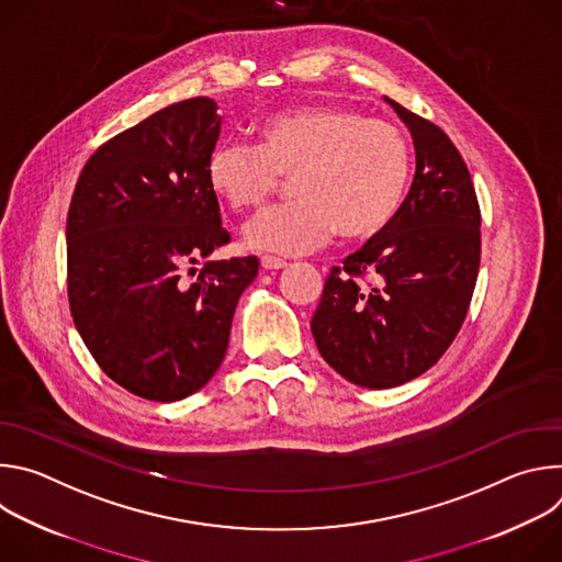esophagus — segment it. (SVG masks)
Masks as SVG:
<instances>
[{
    "label": "esophagus",
    "mask_w": 562,
    "mask_h": 562,
    "mask_svg": "<svg viewBox=\"0 0 562 562\" xmlns=\"http://www.w3.org/2000/svg\"><path fill=\"white\" fill-rule=\"evenodd\" d=\"M260 265H262V269H267V271H280V269H284V267H286V262H284V260L273 258V256H265V258L260 260Z\"/></svg>",
    "instance_id": "obj_1"
}]
</instances>
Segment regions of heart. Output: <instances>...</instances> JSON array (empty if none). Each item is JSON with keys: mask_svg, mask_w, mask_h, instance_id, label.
I'll use <instances>...</instances> for the list:
<instances>
[{"mask_svg": "<svg viewBox=\"0 0 562 562\" xmlns=\"http://www.w3.org/2000/svg\"><path fill=\"white\" fill-rule=\"evenodd\" d=\"M293 178L295 202L247 228V245L284 256L323 247L340 233L369 239L405 204L412 148L397 126L345 106H304L269 115L256 146L220 144L206 159V184L233 213L260 211Z\"/></svg>", "mask_w": 562, "mask_h": 562, "instance_id": "heart-1", "label": "heart"}]
</instances>
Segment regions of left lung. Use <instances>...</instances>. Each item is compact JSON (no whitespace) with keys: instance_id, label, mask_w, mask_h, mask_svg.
Returning a JSON list of instances; mask_svg holds the SVG:
<instances>
[{"instance_id":"1","label":"left lung","mask_w":562,"mask_h":562,"mask_svg":"<svg viewBox=\"0 0 562 562\" xmlns=\"http://www.w3.org/2000/svg\"><path fill=\"white\" fill-rule=\"evenodd\" d=\"M414 137L416 176L395 220L334 267L313 313L323 358L369 389L431 369L458 336L480 267V206L460 150L384 98Z\"/></svg>"}]
</instances>
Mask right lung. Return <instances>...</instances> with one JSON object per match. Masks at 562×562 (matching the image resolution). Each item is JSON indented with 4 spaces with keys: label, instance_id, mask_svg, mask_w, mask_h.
<instances>
[{
    "label": "right lung",
    "instance_id": "right-lung-1",
    "mask_svg": "<svg viewBox=\"0 0 562 562\" xmlns=\"http://www.w3.org/2000/svg\"><path fill=\"white\" fill-rule=\"evenodd\" d=\"M220 124L209 98L153 113L89 157L68 206L72 323L111 380L155 403L213 378L260 267L256 256L209 260L228 243L206 184Z\"/></svg>",
    "mask_w": 562,
    "mask_h": 562
}]
</instances>
